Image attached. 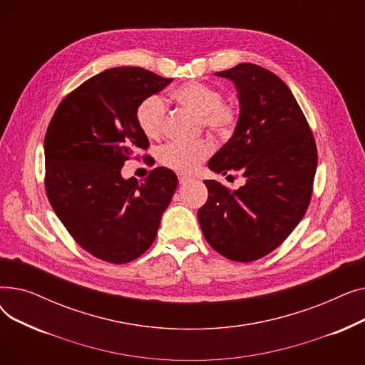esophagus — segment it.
Instances as JSON below:
<instances>
[{
  "label": "esophagus",
  "mask_w": 365,
  "mask_h": 365,
  "mask_svg": "<svg viewBox=\"0 0 365 365\" xmlns=\"http://www.w3.org/2000/svg\"><path fill=\"white\" fill-rule=\"evenodd\" d=\"M190 180H192V179H190L189 176H183V175L179 176V183H180V185H186V183L190 182Z\"/></svg>",
  "instance_id": "esophagus-1"
}]
</instances>
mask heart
Here are the masks:
<instances>
[{
	"instance_id": "1",
	"label": "heart",
	"mask_w": 365,
	"mask_h": 365,
	"mask_svg": "<svg viewBox=\"0 0 365 365\" xmlns=\"http://www.w3.org/2000/svg\"><path fill=\"white\" fill-rule=\"evenodd\" d=\"M175 101L198 115L202 124L212 131L229 134L238 120L235 105L222 101V91L213 86L198 81H187L173 91ZM167 117V106L158 94L146 98L138 108L136 118L140 130L149 139H157L163 134ZM213 152V145L207 139L194 143H168L158 150L160 163L175 171L189 173L195 170Z\"/></svg>"
}]
</instances>
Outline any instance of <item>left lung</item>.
Segmentation results:
<instances>
[{
	"label": "left lung",
	"mask_w": 365,
	"mask_h": 365,
	"mask_svg": "<svg viewBox=\"0 0 365 365\" xmlns=\"http://www.w3.org/2000/svg\"><path fill=\"white\" fill-rule=\"evenodd\" d=\"M215 75L234 84L240 115L232 138L208 161V168L223 176L237 171L245 185L229 190L217 180H204L208 198L198 210V222L217 253L253 262L282 244L308 210L317 146L279 76L255 63Z\"/></svg>",
	"instance_id": "8db88e82"
}]
</instances>
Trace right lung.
Returning a JSON list of instances; mask_svg holds the SVG:
<instances>
[{
    "mask_svg": "<svg viewBox=\"0 0 365 365\" xmlns=\"http://www.w3.org/2000/svg\"><path fill=\"white\" fill-rule=\"evenodd\" d=\"M173 78L136 66L106 69L56 109L44 140L46 190L57 217L86 252L109 263L142 256L157 238L178 176L158 167L146 182L121 168L149 146L139 105Z\"/></svg>",
    "mask_w": 365,
    "mask_h": 365,
    "instance_id": "right-lung-1",
    "label": "right lung"
}]
</instances>
